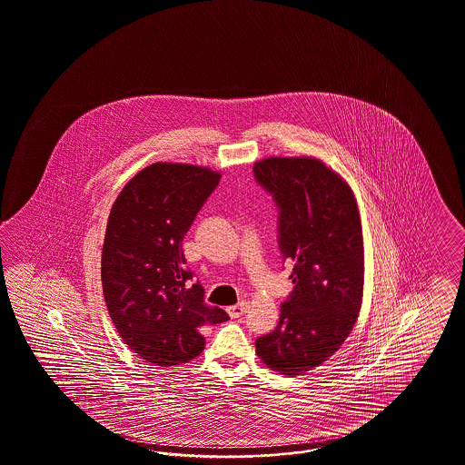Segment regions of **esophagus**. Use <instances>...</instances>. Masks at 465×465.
Returning a JSON list of instances; mask_svg holds the SVG:
<instances>
[{
	"instance_id": "obj_1",
	"label": "esophagus",
	"mask_w": 465,
	"mask_h": 465,
	"mask_svg": "<svg viewBox=\"0 0 465 465\" xmlns=\"http://www.w3.org/2000/svg\"><path fill=\"white\" fill-rule=\"evenodd\" d=\"M247 308H249V302L242 301V302L235 304V306H230L226 312H228L230 318H239V316H241L243 312H247Z\"/></svg>"
}]
</instances>
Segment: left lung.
Returning <instances> with one entry per match:
<instances>
[{
  "label": "left lung",
  "mask_w": 465,
  "mask_h": 465,
  "mask_svg": "<svg viewBox=\"0 0 465 465\" xmlns=\"http://www.w3.org/2000/svg\"><path fill=\"white\" fill-rule=\"evenodd\" d=\"M254 178L279 207V247L294 289L279 325L256 339L272 369L301 375L327 361L351 332L363 296V239L350 185L313 157H270Z\"/></svg>",
  "instance_id": "left-lung-1"
}]
</instances>
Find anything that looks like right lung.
Here are the masks:
<instances>
[{"label": "right lung", "mask_w": 465, "mask_h": 465, "mask_svg": "<svg viewBox=\"0 0 465 465\" xmlns=\"http://www.w3.org/2000/svg\"><path fill=\"white\" fill-rule=\"evenodd\" d=\"M222 174L209 167L155 163L112 205L102 251V285L115 331L145 361L171 367L204 350L203 329L228 320L192 283L182 242Z\"/></svg>", "instance_id": "add662e5"}]
</instances>
